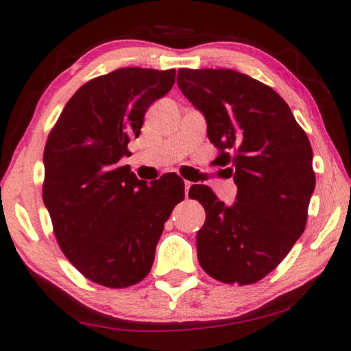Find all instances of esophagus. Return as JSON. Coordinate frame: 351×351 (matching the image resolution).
<instances>
[{
  "mask_svg": "<svg viewBox=\"0 0 351 351\" xmlns=\"http://www.w3.org/2000/svg\"><path fill=\"white\" fill-rule=\"evenodd\" d=\"M190 186H191V182H186V180H185V196H189Z\"/></svg>",
  "mask_w": 351,
  "mask_h": 351,
  "instance_id": "esophagus-1",
  "label": "esophagus"
}]
</instances>
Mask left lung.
<instances>
[{
  "mask_svg": "<svg viewBox=\"0 0 351 351\" xmlns=\"http://www.w3.org/2000/svg\"><path fill=\"white\" fill-rule=\"evenodd\" d=\"M177 84L204 114L217 161L238 186L225 206L206 185L189 196L206 210L196 233L203 270L225 285H252L280 265L304 233L315 190L313 152L289 105L234 70L180 69Z\"/></svg>",
  "mask_w": 351,
  "mask_h": 351,
  "instance_id": "1",
  "label": "left lung"
}]
</instances>
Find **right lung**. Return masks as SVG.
I'll use <instances>...</instances> for the list:
<instances>
[{
    "label": "right lung",
    "instance_id": "right-lung-1",
    "mask_svg": "<svg viewBox=\"0 0 351 351\" xmlns=\"http://www.w3.org/2000/svg\"><path fill=\"white\" fill-rule=\"evenodd\" d=\"M176 70L119 69L76 90L45 147L43 201L57 243L93 282L121 289L152 270L165 222L185 196L179 176L150 184L119 160L147 110L171 90Z\"/></svg>",
    "mask_w": 351,
    "mask_h": 351
}]
</instances>
